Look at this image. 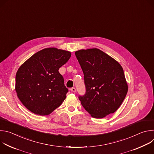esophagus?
Returning a JSON list of instances; mask_svg holds the SVG:
<instances>
[{"label": "esophagus", "instance_id": "1", "mask_svg": "<svg viewBox=\"0 0 154 154\" xmlns=\"http://www.w3.org/2000/svg\"><path fill=\"white\" fill-rule=\"evenodd\" d=\"M71 92H73V93H75L76 91V89L75 88H72L70 90Z\"/></svg>", "mask_w": 154, "mask_h": 154}]
</instances>
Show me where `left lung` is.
Returning a JSON list of instances; mask_svg holds the SVG:
<instances>
[{
    "instance_id": "left-lung-1",
    "label": "left lung",
    "mask_w": 154,
    "mask_h": 154,
    "mask_svg": "<svg viewBox=\"0 0 154 154\" xmlns=\"http://www.w3.org/2000/svg\"><path fill=\"white\" fill-rule=\"evenodd\" d=\"M75 54L84 74L86 93L79 97L83 108L97 119L115 113L128 91L121 64L97 48L81 49Z\"/></svg>"
}]
</instances>
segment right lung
I'll use <instances>...</instances> for the list:
<instances>
[{
  "instance_id": "obj_1",
  "label": "right lung",
  "mask_w": 154,
  "mask_h": 154,
  "mask_svg": "<svg viewBox=\"0 0 154 154\" xmlns=\"http://www.w3.org/2000/svg\"><path fill=\"white\" fill-rule=\"evenodd\" d=\"M71 56L67 51L46 48L33 54L19 67L15 90L19 99L29 111L45 116L61 105L68 90L58 70Z\"/></svg>"
}]
</instances>
